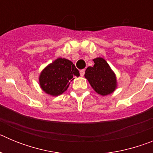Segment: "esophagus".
Segmentation results:
<instances>
[{"label":"esophagus","instance_id":"1","mask_svg":"<svg viewBox=\"0 0 153 153\" xmlns=\"http://www.w3.org/2000/svg\"><path fill=\"white\" fill-rule=\"evenodd\" d=\"M84 74H85V70H81L80 71H79V74H80L81 76H84Z\"/></svg>","mask_w":153,"mask_h":153}]
</instances>
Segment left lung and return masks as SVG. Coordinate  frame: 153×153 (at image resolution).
Returning a JSON list of instances; mask_svg holds the SVG:
<instances>
[{"label":"left lung","mask_w":153,"mask_h":153,"mask_svg":"<svg viewBox=\"0 0 153 153\" xmlns=\"http://www.w3.org/2000/svg\"><path fill=\"white\" fill-rule=\"evenodd\" d=\"M93 67H88L85 71V78L96 93L101 96L111 94L117 88V79L107 62L102 57L93 59Z\"/></svg>","instance_id":"8db88e82"}]
</instances>
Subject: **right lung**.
Instances as JSON below:
<instances>
[{"label":"right lung","mask_w":153,"mask_h":153,"mask_svg":"<svg viewBox=\"0 0 153 153\" xmlns=\"http://www.w3.org/2000/svg\"><path fill=\"white\" fill-rule=\"evenodd\" d=\"M79 70L70 60L59 57L48 64L39 75V85L47 94L56 97L67 91Z\"/></svg>","instance_id":"right-lung-1"}]
</instances>
